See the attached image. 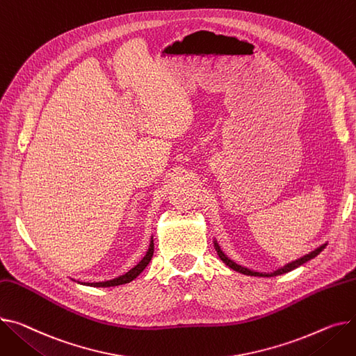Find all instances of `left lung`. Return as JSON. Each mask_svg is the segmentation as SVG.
Returning <instances> with one entry per match:
<instances>
[{
    "mask_svg": "<svg viewBox=\"0 0 356 356\" xmlns=\"http://www.w3.org/2000/svg\"><path fill=\"white\" fill-rule=\"evenodd\" d=\"M215 249H216V252H218V254H219V257L223 260V264L226 265V266H229L230 269H233V270H236V272H239V273H243V275H248V276H260V277H272V276H277V275H283V273H288V272H291V270H293V269H296V268H299L300 265H303V264H306L307 260H311V259H314L315 256H318L325 248H326V245L327 243H323V245H321L319 248H316L315 250H312V252H309L307 254H305V256H302V257H299V259H296V260H292L291 264H286L285 266H282V268H279V269H276V270H273V272H269V273H266V272H256V270H252V269H248V268H245V266H242V265H238L236 262H233V260L220 249V246H219V243H218V241L215 239Z\"/></svg>",
    "mask_w": 356,
    "mask_h": 356,
    "instance_id": "obj_1",
    "label": "left lung"
}]
</instances>
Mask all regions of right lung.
<instances>
[{
	"label": "right lung",
	"mask_w": 356,
	"mask_h": 356,
	"mask_svg": "<svg viewBox=\"0 0 356 356\" xmlns=\"http://www.w3.org/2000/svg\"><path fill=\"white\" fill-rule=\"evenodd\" d=\"M153 252H154V243H153V238L150 241V245H149V250L146 252L145 257L140 260V262L133 268L130 269L127 273L118 276V277H114L111 280H106V282H94V283H86V282H79L81 283V285H87V286H94V288H110V286H118V285H124V283H129L131 280H134L141 272H143L146 269V266L150 264V260L153 257Z\"/></svg>",
	"instance_id": "1"
}]
</instances>
